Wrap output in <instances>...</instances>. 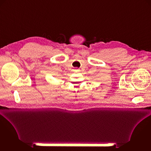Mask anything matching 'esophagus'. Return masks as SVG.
<instances>
[{
  "label": "esophagus",
  "mask_w": 151,
  "mask_h": 151,
  "mask_svg": "<svg viewBox=\"0 0 151 151\" xmlns=\"http://www.w3.org/2000/svg\"><path fill=\"white\" fill-rule=\"evenodd\" d=\"M76 70H78V69H76Z\"/></svg>",
  "instance_id": "obj_1"
}]
</instances>
